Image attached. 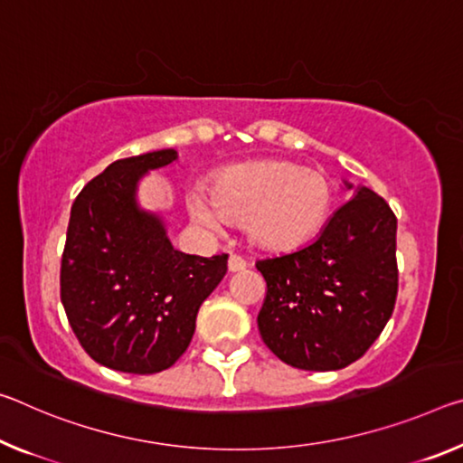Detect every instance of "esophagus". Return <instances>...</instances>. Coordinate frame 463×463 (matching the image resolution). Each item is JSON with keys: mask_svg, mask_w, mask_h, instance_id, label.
Returning a JSON list of instances; mask_svg holds the SVG:
<instances>
[{"mask_svg": "<svg viewBox=\"0 0 463 463\" xmlns=\"http://www.w3.org/2000/svg\"><path fill=\"white\" fill-rule=\"evenodd\" d=\"M247 268V261L243 258H239V255H231L229 258V271L234 274V271H243Z\"/></svg>", "mask_w": 463, "mask_h": 463, "instance_id": "34e87169", "label": "esophagus"}]
</instances>
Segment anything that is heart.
Wrapping results in <instances>:
<instances>
[{
  "label": "heart",
  "instance_id": "b5f03b06",
  "mask_svg": "<svg viewBox=\"0 0 463 463\" xmlns=\"http://www.w3.org/2000/svg\"><path fill=\"white\" fill-rule=\"evenodd\" d=\"M334 205V187L324 173L288 160H261L220 171L210 194H187L195 222L220 231L224 220L245 222L255 247L288 253L309 245L324 231Z\"/></svg>",
  "mask_w": 463,
  "mask_h": 463
}]
</instances>
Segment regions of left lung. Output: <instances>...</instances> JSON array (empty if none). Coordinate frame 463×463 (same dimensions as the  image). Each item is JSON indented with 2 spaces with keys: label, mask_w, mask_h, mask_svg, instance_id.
Returning <instances> with one entry per match:
<instances>
[{
  "label": "left lung",
  "mask_w": 463,
  "mask_h": 463,
  "mask_svg": "<svg viewBox=\"0 0 463 463\" xmlns=\"http://www.w3.org/2000/svg\"><path fill=\"white\" fill-rule=\"evenodd\" d=\"M395 231L383 197L358 185L309 245L255 263L268 284L258 327L280 361L337 371L369 350L398 295Z\"/></svg>",
  "instance_id": "obj_1"
}]
</instances>
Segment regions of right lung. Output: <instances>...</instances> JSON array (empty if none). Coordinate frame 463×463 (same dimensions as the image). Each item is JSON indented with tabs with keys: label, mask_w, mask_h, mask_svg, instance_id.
I'll use <instances>...</instances> for the list:
<instances>
[{
	"label": "right lung",
	"mask_w": 463,
	"mask_h": 463,
	"mask_svg": "<svg viewBox=\"0 0 463 463\" xmlns=\"http://www.w3.org/2000/svg\"><path fill=\"white\" fill-rule=\"evenodd\" d=\"M177 150L115 160L71 205L61 258V303L92 361L150 375L187 350L197 311L226 274L229 255L181 253L160 212L142 208L139 183Z\"/></svg>",
	"instance_id": "add662e5"
}]
</instances>
